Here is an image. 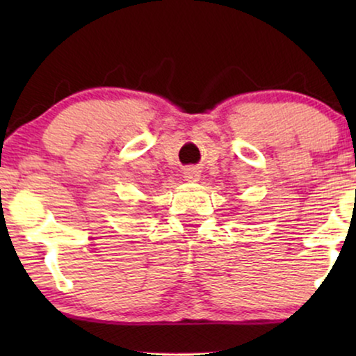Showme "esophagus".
Returning a JSON list of instances; mask_svg holds the SVG:
<instances>
[{
  "mask_svg": "<svg viewBox=\"0 0 356 356\" xmlns=\"http://www.w3.org/2000/svg\"><path fill=\"white\" fill-rule=\"evenodd\" d=\"M184 178L188 179V181H197V178H199V173L196 172V170H186V172H184Z\"/></svg>",
  "mask_w": 356,
  "mask_h": 356,
  "instance_id": "esophagus-1",
  "label": "esophagus"
}]
</instances>
